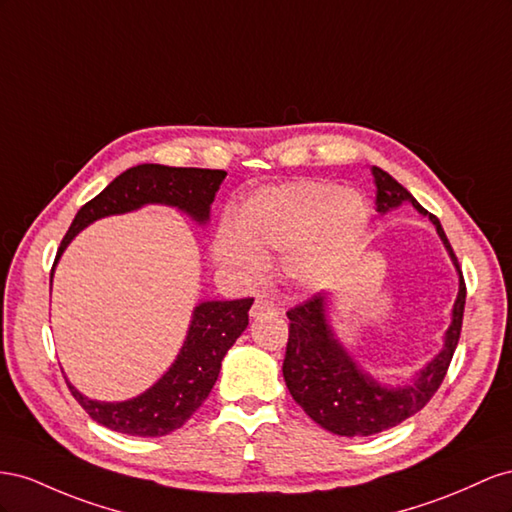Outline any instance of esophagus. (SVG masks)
I'll return each instance as SVG.
<instances>
[{"label": "esophagus", "instance_id": "esophagus-1", "mask_svg": "<svg viewBox=\"0 0 512 512\" xmlns=\"http://www.w3.org/2000/svg\"><path fill=\"white\" fill-rule=\"evenodd\" d=\"M276 311H279V309H276V304H274L270 298L261 296V298H257L255 304H253L251 317L257 319V317H261V315H270V313H276Z\"/></svg>", "mask_w": 512, "mask_h": 512}]
</instances>
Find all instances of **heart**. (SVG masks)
Here are the masks:
<instances>
[{"mask_svg": "<svg viewBox=\"0 0 512 512\" xmlns=\"http://www.w3.org/2000/svg\"><path fill=\"white\" fill-rule=\"evenodd\" d=\"M369 206L356 191L326 182H291L248 199L236 223H225L216 255L225 266L257 276L268 253L304 289L328 287L356 259L369 227Z\"/></svg>", "mask_w": 512, "mask_h": 512, "instance_id": "heart-1", "label": "heart"}]
</instances>
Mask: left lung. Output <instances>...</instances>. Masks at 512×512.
Returning a JSON list of instances; mask_svg holds the SVG:
<instances>
[{
  "label": "left lung",
  "mask_w": 512,
  "mask_h": 512,
  "mask_svg": "<svg viewBox=\"0 0 512 512\" xmlns=\"http://www.w3.org/2000/svg\"><path fill=\"white\" fill-rule=\"evenodd\" d=\"M377 186L375 206L379 214H388L401 203L412 206L435 225L448 257L459 274L457 300L452 304L450 326L444 332L440 354L427 362L407 384H382L349 354L330 321V294H317L287 313L289 339L283 360V377L294 401L319 427L345 437H367L401 425L414 416L440 388L455 354L465 306V283L459 261L433 214H429L412 193L403 188L384 169L373 167Z\"/></svg>",
  "instance_id": "obj_1"
}]
</instances>
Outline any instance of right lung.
Wrapping results in <instances>:
<instances>
[{
    "mask_svg": "<svg viewBox=\"0 0 512 512\" xmlns=\"http://www.w3.org/2000/svg\"><path fill=\"white\" fill-rule=\"evenodd\" d=\"M225 178L227 171L221 169L167 167L154 163L126 169L77 212L57 251L51 285L57 261L68 244L77 238L79 231L100 218L128 214L143 206H167L186 214L199 227H206L210 223V206ZM251 304L253 298L199 302L171 367L137 397L126 401H96L85 397L66 377L72 397L92 420L111 431L137 437H160L180 429L208 399L221 373L225 354L248 326Z\"/></svg>",
    "mask_w": 512,
    "mask_h": 512,
    "instance_id": "add662e5",
    "label": "right lung"
}]
</instances>
